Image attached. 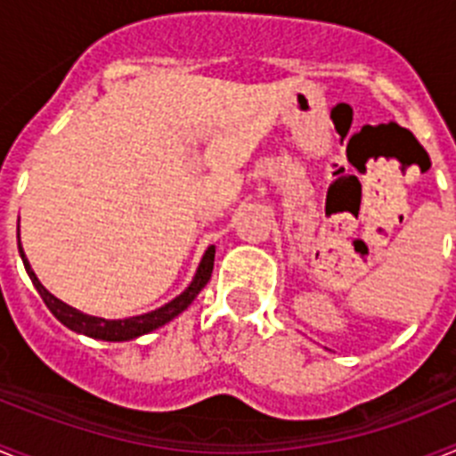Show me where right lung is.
Returning a JSON list of instances; mask_svg holds the SVG:
<instances>
[{
	"label": "right lung",
	"mask_w": 456,
	"mask_h": 456,
	"mask_svg": "<svg viewBox=\"0 0 456 456\" xmlns=\"http://www.w3.org/2000/svg\"><path fill=\"white\" fill-rule=\"evenodd\" d=\"M18 251H20V257H22L24 269H27V273H29L31 283H34V288L38 289L40 299L45 301V305L50 308L52 315L61 322L63 326H68L70 331L84 333V336L88 338L107 340V342L134 340V338L143 336V333H151L155 331V329H159V326H164L167 322H171L173 317H178L180 313L187 310L189 304L199 297L200 289L208 285L209 276H212V269H215V247H209L208 251H205L203 260H200L199 269H196V276H193V281L189 283V288L184 289L183 294H178L175 299L164 304L162 308L151 310V313H146V315L125 317V320H104V317L86 315V313H82V310L63 304L61 299H56L54 294L47 292V289L43 288V283L38 281V276L34 273L29 260H27V256H24L22 251V244H20V228H18Z\"/></svg>",
	"instance_id": "1"
}]
</instances>
